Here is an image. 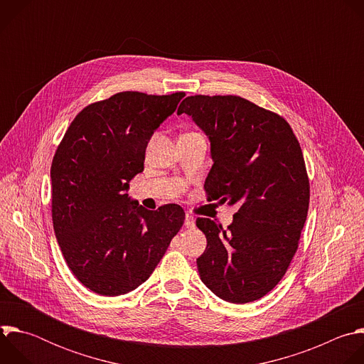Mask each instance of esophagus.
I'll use <instances>...</instances> for the list:
<instances>
[{
	"instance_id": "1",
	"label": "esophagus",
	"mask_w": 364,
	"mask_h": 364,
	"mask_svg": "<svg viewBox=\"0 0 364 364\" xmlns=\"http://www.w3.org/2000/svg\"><path fill=\"white\" fill-rule=\"evenodd\" d=\"M184 226L187 228V229H193L194 226H196V223H194V218L191 216V215H186V220H184Z\"/></svg>"
}]
</instances>
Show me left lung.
Listing matches in <instances>:
<instances>
[{"instance_id": "obj_1", "label": "left lung", "mask_w": 364, "mask_h": 364, "mask_svg": "<svg viewBox=\"0 0 364 364\" xmlns=\"http://www.w3.org/2000/svg\"><path fill=\"white\" fill-rule=\"evenodd\" d=\"M177 114L210 139L207 200L239 205L226 230L196 220L207 239L200 278L225 301H256L285 275L306 220L309 180L299 142L282 117L235 95L188 96Z\"/></svg>"}]
</instances>
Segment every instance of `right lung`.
<instances>
[{
    "instance_id": "add662e5",
    "label": "right lung",
    "mask_w": 364,
    "mask_h": 364,
    "mask_svg": "<svg viewBox=\"0 0 364 364\" xmlns=\"http://www.w3.org/2000/svg\"><path fill=\"white\" fill-rule=\"evenodd\" d=\"M184 92H119L69 125L51 163V219L65 261L90 291L117 296L145 282L184 223L178 204L155 212L125 193L146 144Z\"/></svg>"
}]
</instances>
